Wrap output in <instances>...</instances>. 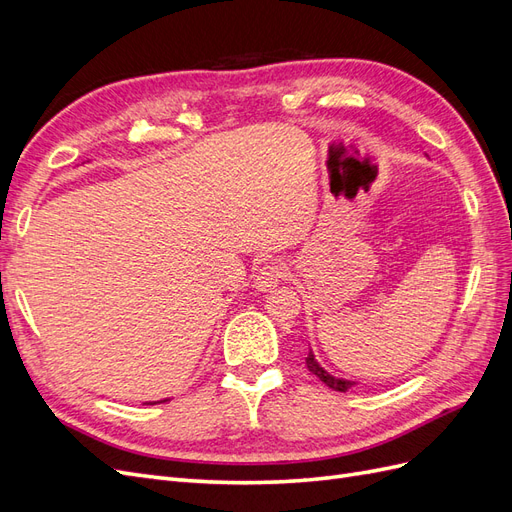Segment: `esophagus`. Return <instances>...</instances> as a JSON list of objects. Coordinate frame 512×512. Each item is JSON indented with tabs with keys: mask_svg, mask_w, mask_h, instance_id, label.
Here are the masks:
<instances>
[{
	"mask_svg": "<svg viewBox=\"0 0 512 512\" xmlns=\"http://www.w3.org/2000/svg\"><path fill=\"white\" fill-rule=\"evenodd\" d=\"M284 277H288V267L282 260H269L256 271V288L258 290H271L280 284Z\"/></svg>",
	"mask_w": 512,
	"mask_h": 512,
	"instance_id": "obj_1",
	"label": "esophagus"
}]
</instances>
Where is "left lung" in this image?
<instances>
[{
  "label": "left lung",
  "mask_w": 512,
  "mask_h": 512,
  "mask_svg": "<svg viewBox=\"0 0 512 512\" xmlns=\"http://www.w3.org/2000/svg\"><path fill=\"white\" fill-rule=\"evenodd\" d=\"M305 363H307V369L312 371L314 376H318V380H322L324 384L329 386V389H333V391H339V393H346L350 386L354 384V382H350V380H339V378H335V376H331L329 371H324L320 365H318V361L314 359V354H312V350H309V354H307V359H305Z\"/></svg>",
  "instance_id": "obj_1"
}]
</instances>
